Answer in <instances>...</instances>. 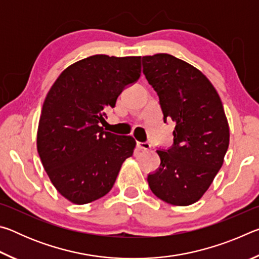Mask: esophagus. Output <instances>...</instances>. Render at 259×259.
Instances as JSON below:
<instances>
[{
	"mask_svg": "<svg viewBox=\"0 0 259 259\" xmlns=\"http://www.w3.org/2000/svg\"><path fill=\"white\" fill-rule=\"evenodd\" d=\"M137 147L139 148V150H150L151 148V144L148 142H137Z\"/></svg>",
	"mask_w": 259,
	"mask_h": 259,
	"instance_id": "1",
	"label": "esophagus"
}]
</instances>
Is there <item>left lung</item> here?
<instances>
[{"instance_id":"left-lung-1","label":"left lung","mask_w":259,"mask_h":259,"mask_svg":"<svg viewBox=\"0 0 259 259\" xmlns=\"http://www.w3.org/2000/svg\"><path fill=\"white\" fill-rule=\"evenodd\" d=\"M142 60L164 123L175 122L172 146L156 151L161 163L148 174V185L166 203L192 204L211 185L229 148L224 107L213 85L192 65L168 54Z\"/></svg>"}]
</instances>
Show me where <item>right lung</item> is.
Segmentation results:
<instances>
[{
	"mask_svg": "<svg viewBox=\"0 0 259 259\" xmlns=\"http://www.w3.org/2000/svg\"><path fill=\"white\" fill-rule=\"evenodd\" d=\"M140 69V57L91 56L65 69L48 93L37 152L51 183L71 202L106 195L133 155L131 136L104 131L100 123L122 91L138 81Z\"/></svg>",
	"mask_w": 259,
	"mask_h": 259,
	"instance_id": "obj_1",
	"label": "right lung"
}]
</instances>
